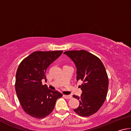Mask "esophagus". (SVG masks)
I'll return each mask as SVG.
<instances>
[{"label": "esophagus", "mask_w": 131, "mask_h": 131, "mask_svg": "<svg viewBox=\"0 0 131 131\" xmlns=\"http://www.w3.org/2000/svg\"><path fill=\"white\" fill-rule=\"evenodd\" d=\"M63 97H65V98L67 99H70L72 98V96H71V95H64Z\"/></svg>", "instance_id": "1"}]
</instances>
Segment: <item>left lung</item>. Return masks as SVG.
Segmentation results:
<instances>
[{"instance_id": "8db88e82", "label": "left lung", "mask_w": 131, "mask_h": 131, "mask_svg": "<svg viewBox=\"0 0 131 131\" xmlns=\"http://www.w3.org/2000/svg\"><path fill=\"white\" fill-rule=\"evenodd\" d=\"M64 54L73 61L77 69V81L81 80L79 106L74 111L82 117H88L97 112L105 102L108 86L105 66L99 58L85 50L65 51Z\"/></svg>"}]
</instances>
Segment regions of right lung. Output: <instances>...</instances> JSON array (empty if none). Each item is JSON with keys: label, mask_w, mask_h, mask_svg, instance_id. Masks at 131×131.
<instances>
[{"label": "right lung", "mask_w": 131, "mask_h": 131, "mask_svg": "<svg viewBox=\"0 0 131 131\" xmlns=\"http://www.w3.org/2000/svg\"><path fill=\"white\" fill-rule=\"evenodd\" d=\"M62 51H35L23 59L17 69L15 91L23 110L29 116L43 118L51 113L57 100L62 96L57 91L42 84L47 68Z\"/></svg>", "instance_id": "obj_1"}]
</instances>
